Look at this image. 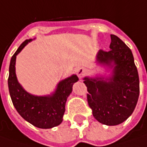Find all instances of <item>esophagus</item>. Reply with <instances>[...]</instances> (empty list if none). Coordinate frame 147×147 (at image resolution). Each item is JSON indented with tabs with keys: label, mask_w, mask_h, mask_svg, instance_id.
<instances>
[{
	"label": "esophagus",
	"mask_w": 147,
	"mask_h": 147,
	"mask_svg": "<svg viewBox=\"0 0 147 147\" xmlns=\"http://www.w3.org/2000/svg\"><path fill=\"white\" fill-rule=\"evenodd\" d=\"M76 74H77L79 78H82L84 76V74H85V70L84 69V68H79L77 70V71H76Z\"/></svg>",
	"instance_id": "1"
}]
</instances>
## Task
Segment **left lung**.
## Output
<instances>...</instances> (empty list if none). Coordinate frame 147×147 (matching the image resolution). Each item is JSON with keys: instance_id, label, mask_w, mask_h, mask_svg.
I'll return each mask as SVG.
<instances>
[{"instance_id": "obj_1", "label": "left lung", "mask_w": 147, "mask_h": 147, "mask_svg": "<svg viewBox=\"0 0 147 147\" xmlns=\"http://www.w3.org/2000/svg\"><path fill=\"white\" fill-rule=\"evenodd\" d=\"M110 50H100L96 62L113 68L109 78H84L92 115L107 125L122 123L133 113L139 96V77L131 50L111 34Z\"/></svg>"}]
</instances>
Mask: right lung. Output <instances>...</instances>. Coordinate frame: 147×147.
I'll return each mask as SVG.
<instances>
[{
	"mask_svg": "<svg viewBox=\"0 0 147 147\" xmlns=\"http://www.w3.org/2000/svg\"><path fill=\"white\" fill-rule=\"evenodd\" d=\"M30 41L32 39L23 42L11 58L8 79L9 91L16 110L24 119L38 128H52L63 121L67 98L72 91L73 84L79 79L76 75H72L60 81L52 95L38 96L28 93L18 81L15 63L18 54Z\"/></svg>",
	"mask_w": 147,
	"mask_h": 147,
	"instance_id": "right-lung-1",
	"label": "right lung"
}]
</instances>
